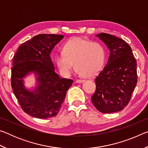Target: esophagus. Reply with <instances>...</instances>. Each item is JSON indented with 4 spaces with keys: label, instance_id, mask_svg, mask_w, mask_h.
Returning a JSON list of instances; mask_svg holds the SVG:
<instances>
[{
    "label": "esophagus",
    "instance_id": "34e87169",
    "mask_svg": "<svg viewBox=\"0 0 148 148\" xmlns=\"http://www.w3.org/2000/svg\"><path fill=\"white\" fill-rule=\"evenodd\" d=\"M84 82V79H76V83H78V84H81V83H83Z\"/></svg>",
    "mask_w": 148,
    "mask_h": 148
}]
</instances>
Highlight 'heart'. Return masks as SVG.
<instances>
[{"label":"heart","mask_w":148,"mask_h":148,"mask_svg":"<svg viewBox=\"0 0 148 148\" xmlns=\"http://www.w3.org/2000/svg\"><path fill=\"white\" fill-rule=\"evenodd\" d=\"M63 52L56 55V62L65 76L71 75L74 62L77 74L95 76L103 68L106 59V49L103 44L82 38L69 41L64 45Z\"/></svg>","instance_id":"b5f03b06"}]
</instances>
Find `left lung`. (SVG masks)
Returning a JSON list of instances; mask_svg holds the SVG:
<instances>
[{
  "label": "left lung",
  "mask_w": 148,
  "mask_h": 148,
  "mask_svg": "<svg viewBox=\"0 0 148 148\" xmlns=\"http://www.w3.org/2000/svg\"><path fill=\"white\" fill-rule=\"evenodd\" d=\"M106 45L110 56L95 77L96 90L91 97L95 107L102 113L121 111L129 104L137 84L136 61L126 42L113 35H96Z\"/></svg>",
  "instance_id": "8db88e82"
}]
</instances>
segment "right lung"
Listing matches in <instances>:
<instances>
[{"instance_id":"right-lung-1","label":"right lung","mask_w":148,"mask_h":148,"mask_svg":"<svg viewBox=\"0 0 148 148\" xmlns=\"http://www.w3.org/2000/svg\"><path fill=\"white\" fill-rule=\"evenodd\" d=\"M63 37L61 34L36 35L22 44L14 55L12 90L23 111L34 117L56 116L73 83L72 79L60 78L50 57L52 49ZM31 72L36 75L37 81L33 91L27 90L23 84V77Z\"/></svg>"}]
</instances>
